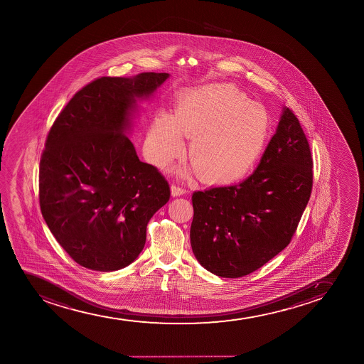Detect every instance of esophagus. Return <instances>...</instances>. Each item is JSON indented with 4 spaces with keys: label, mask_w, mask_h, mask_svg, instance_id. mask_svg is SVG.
<instances>
[{
    "label": "esophagus",
    "mask_w": 364,
    "mask_h": 364,
    "mask_svg": "<svg viewBox=\"0 0 364 364\" xmlns=\"http://www.w3.org/2000/svg\"><path fill=\"white\" fill-rule=\"evenodd\" d=\"M186 191L183 188H181L178 186H176V184H172L171 186V196L172 197H181V196H183Z\"/></svg>",
    "instance_id": "obj_1"
}]
</instances>
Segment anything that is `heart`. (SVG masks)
I'll return each instance as SVG.
<instances>
[{"mask_svg":"<svg viewBox=\"0 0 364 364\" xmlns=\"http://www.w3.org/2000/svg\"><path fill=\"white\" fill-rule=\"evenodd\" d=\"M271 132L264 105L232 84H211L184 93L173 114L155 115L148 134L151 163L165 167L183 151L182 134L192 137L186 173L227 186L250 173L264 154Z\"/></svg>","mask_w":364,"mask_h":364,"instance_id":"b5f03b06","label":"heart"}]
</instances>
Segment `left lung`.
Instances as JSON below:
<instances>
[{
	"label": "left lung",
	"instance_id": "1",
	"mask_svg": "<svg viewBox=\"0 0 364 364\" xmlns=\"http://www.w3.org/2000/svg\"><path fill=\"white\" fill-rule=\"evenodd\" d=\"M312 166L300 122L284 107L247 180L193 193L191 245L198 262L216 276L239 278L284 250L311 197Z\"/></svg>",
	"mask_w": 364,
	"mask_h": 364
}]
</instances>
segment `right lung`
I'll use <instances>...</instances> for the list:
<instances>
[{"label":"right lung","mask_w":364,"mask_h":364,"mask_svg":"<svg viewBox=\"0 0 364 364\" xmlns=\"http://www.w3.org/2000/svg\"><path fill=\"white\" fill-rule=\"evenodd\" d=\"M167 73L100 77L80 90L50 129L40 161V206L75 262L113 272L144 247L146 225L170 199L156 167L138 158L129 134Z\"/></svg>","instance_id":"add662e5"}]
</instances>
